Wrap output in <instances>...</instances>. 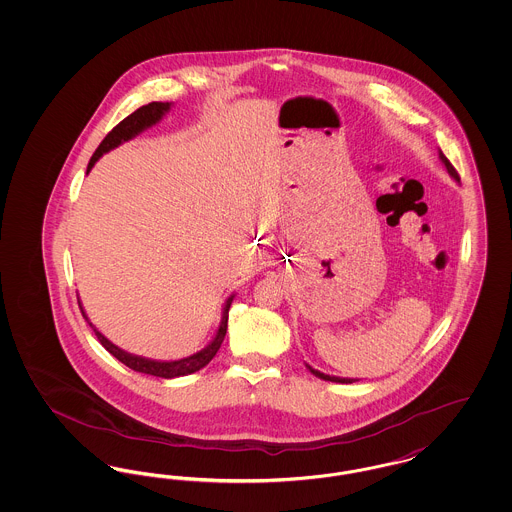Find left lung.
<instances>
[{
	"label": "left lung",
	"mask_w": 512,
	"mask_h": 512,
	"mask_svg": "<svg viewBox=\"0 0 512 512\" xmlns=\"http://www.w3.org/2000/svg\"><path fill=\"white\" fill-rule=\"evenodd\" d=\"M439 157H441V161H443V165H445V169L449 171V174L455 178V180H459V172H457V169L451 165V161L439 151ZM309 370L315 374V376H318V378H322V380H330V382H340V384H353V382H357V380H353V378H338V376H328V374H322V372H318V370H315V368H311L309 366Z\"/></svg>",
	"instance_id": "8db88e82"
}]
</instances>
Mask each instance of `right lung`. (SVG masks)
<instances>
[{
	"label": "right lung",
	"mask_w": 512,
	"mask_h": 512,
	"mask_svg": "<svg viewBox=\"0 0 512 512\" xmlns=\"http://www.w3.org/2000/svg\"><path fill=\"white\" fill-rule=\"evenodd\" d=\"M169 107H171L169 101H167V103H163V101H151V103H147V105H142L140 109H136V111H134L132 115H128L126 119H122V121L103 138V142L99 144L96 153L92 155V159H90V163H88V171L94 167V163L98 161L99 157H101L105 151H109V149L119 146L122 142L134 138L138 132H142L147 126L155 124V122L159 121V119L169 111ZM230 301H232V297L228 299V303H226V307H224V311H222V320H220V328L219 332H217V336H215V340L211 341L203 351L195 353L192 357H186V359H180V361H172V363L149 361V359H144V357H136V355L124 353L117 345H113L107 338H103L92 324H90V326L94 328L99 343H101L113 357H117L122 365L132 368V370H136V372H144V374L159 376V378H176V376L192 374L195 370L209 365V361L217 355V351L220 349V343H222L224 336H226V328H228V309H230ZM80 311H82V307H80ZM82 315H84V311H82ZM84 317H86V315H84Z\"/></svg>",
	"instance_id": "1"
}]
</instances>
